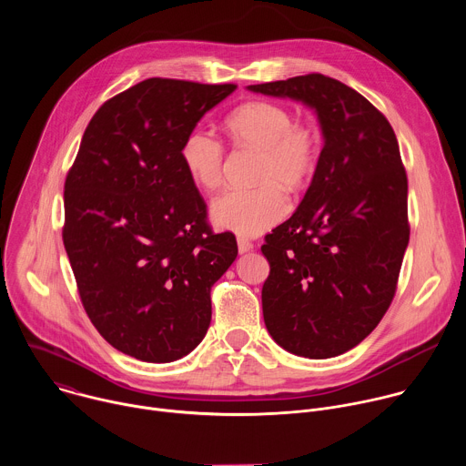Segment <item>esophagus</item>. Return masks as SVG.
<instances>
[{
    "instance_id": "obj_1",
    "label": "esophagus",
    "mask_w": 466,
    "mask_h": 466,
    "mask_svg": "<svg viewBox=\"0 0 466 466\" xmlns=\"http://www.w3.org/2000/svg\"><path fill=\"white\" fill-rule=\"evenodd\" d=\"M254 248V245L247 239V238H238V250L243 254V252H248V250H252Z\"/></svg>"
}]
</instances>
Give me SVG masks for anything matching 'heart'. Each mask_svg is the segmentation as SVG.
Masks as SVG:
<instances>
[{
    "label": "heart",
    "instance_id": "heart-1",
    "mask_svg": "<svg viewBox=\"0 0 466 466\" xmlns=\"http://www.w3.org/2000/svg\"><path fill=\"white\" fill-rule=\"evenodd\" d=\"M225 127L238 146L259 153V186L219 195L212 203V219L236 234L258 236L286 216L288 201L282 187L297 191L313 175L320 132L313 121L293 119L289 108L273 101H248L238 106L227 116ZM180 158L198 187L214 191L221 186L225 147L210 132L189 130Z\"/></svg>",
    "mask_w": 466,
    "mask_h": 466
}]
</instances>
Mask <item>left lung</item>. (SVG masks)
Wrapping results in <instances>:
<instances>
[{
  "label": "left lung",
  "instance_id": "obj_1",
  "mask_svg": "<svg viewBox=\"0 0 466 466\" xmlns=\"http://www.w3.org/2000/svg\"><path fill=\"white\" fill-rule=\"evenodd\" d=\"M313 108L324 146L297 212L261 245L263 320L288 352L326 360L360 345L389 309L410 243L408 175L387 117L320 74L248 86Z\"/></svg>",
  "mask_w": 466,
  "mask_h": 466
}]
</instances>
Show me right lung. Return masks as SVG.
Returning a JSON list of instances; mask_svg holds the SVG:
<instances>
[{"mask_svg":"<svg viewBox=\"0 0 466 466\" xmlns=\"http://www.w3.org/2000/svg\"><path fill=\"white\" fill-rule=\"evenodd\" d=\"M236 85L153 77L90 119L64 184L62 239L99 334L147 363L189 354L212 320L210 289L238 256L212 232L180 147Z\"/></svg>","mask_w":466,"mask_h":466,"instance_id":"obj_1","label":"right lung"}]
</instances>
